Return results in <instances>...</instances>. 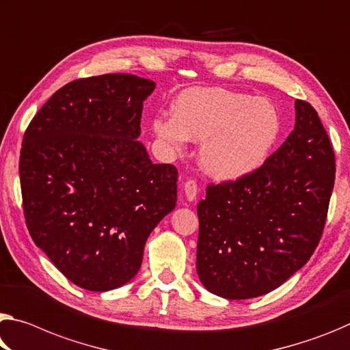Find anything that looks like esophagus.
<instances>
[{
  "instance_id": "obj_1",
  "label": "esophagus",
  "mask_w": 350,
  "mask_h": 350,
  "mask_svg": "<svg viewBox=\"0 0 350 350\" xmlns=\"http://www.w3.org/2000/svg\"><path fill=\"white\" fill-rule=\"evenodd\" d=\"M184 191L188 201H193L198 196V182L195 179H188L184 185Z\"/></svg>"
}]
</instances>
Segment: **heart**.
<instances>
[{
  "mask_svg": "<svg viewBox=\"0 0 350 350\" xmlns=\"http://www.w3.org/2000/svg\"><path fill=\"white\" fill-rule=\"evenodd\" d=\"M173 116H157L152 129L180 148L204 140L199 160L216 179L234 180L252 173L273 151L282 131L274 104L227 88H190L171 105Z\"/></svg>",
  "mask_w": 350,
  "mask_h": 350,
  "instance_id": "obj_1",
  "label": "heart"
}]
</instances>
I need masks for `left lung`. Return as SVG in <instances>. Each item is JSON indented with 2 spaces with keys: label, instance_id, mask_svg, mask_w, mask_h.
Instances as JSON below:
<instances>
[{
  "label": "left lung",
  "instance_id": "1",
  "mask_svg": "<svg viewBox=\"0 0 350 350\" xmlns=\"http://www.w3.org/2000/svg\"><path fill=\"white\" fill-rule=\"evenodd\" d=\"M335 152L313 105L296 99V126L240 179L207 185L198 204L196 268L226 299L266 295L302 268L323 237Z\"/></svg>",
  "mask_w": 350,
  "mask_h": 350
}]
</instances>
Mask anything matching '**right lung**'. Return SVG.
<instances>
[{"mask_svg": "<svg viewBox=\"0 0 350 350\" xmlns=\"http://www.w3.org/2000/svg\"><path fill=\"white\" fill-rule=\"evenodd\" d=\"M155 84L81 77L31 120L20 152L27 230L60 273L90 291L124 285L155 226L176 207L177 170L152 163L140 137Z\"/></svg>", "mask_w": 350, "mask_h": 350, "instance_id": "right-lung-1", "label": "right lung"}]
</instances>
